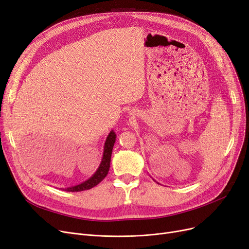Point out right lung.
<instances>
[{"label": "right lung", "instance_id": "obj_1", "mask_svg": "<svg viewBox=\"0 0 249 249\" xmlns=\"http://www.w3.org/2000/svg\"><path fill=\"white\" fill-rule=\"evenodd\" d=\"M115 142H116V133H115L114 130H112L106 139L101 164H100L98 170L94 172V174L90 178H89L88 180H85L84 182L80 183V184L70 186V187H67V188H63V190L71 191V192L89 190V189L98 185L101 181H103V179L107 176V172H109V169H110L112 150H113V146L115 144Z\"/></svg>", "mask_w": 249, "mask_h": 249}]
</instances>
